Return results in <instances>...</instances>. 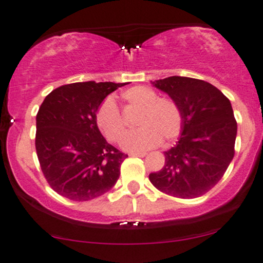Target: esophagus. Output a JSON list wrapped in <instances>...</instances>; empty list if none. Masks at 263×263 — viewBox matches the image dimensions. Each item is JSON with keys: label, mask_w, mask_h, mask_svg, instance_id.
<instances>
[{"label": "esophagus", "mask_w": 263, "mask_h": 263, "mask_svg": "<svg viewBox=\"0 0 263 263\" xmlns=\"http://www.w3.org/2000/svg\"><path fill=\"white\" fill-rule=\"evenodd\" d=\"M146 153H129V156H137V157H144Z\"/></svg>", "instance_id": "1"}]
</instances>
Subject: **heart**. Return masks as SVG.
I'll return each instance as SVG.
<instances>
[{
	"label": "heart",
	"mask_w": 263,
	"mask_h": 263,
	"mask_svg": "<svg viewBox=\"0 0 263 263\" xmlns=\"http://www.w3.org/2000/svg\"><path fill=\"white\" fill-rule=\"evenodd\" d=\"M122 102L139 108L136 125L141 126L127 135L122 142L126 150H145L168 144L180 135L183 128V111L177 101L171 97H157L148 86H132L121 92ZM97 127L109 142L118 143L126 134L124 118L113 100L107 99L97 108Z\"/></svg>",
	"instance_id": "b5f03b06"
}]
</instances>
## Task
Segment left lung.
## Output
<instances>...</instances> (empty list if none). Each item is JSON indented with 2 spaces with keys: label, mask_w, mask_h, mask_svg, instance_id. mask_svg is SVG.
Segmentation results:
<instances>
[{
  "label": "left lung",
  "mask_w": 263,
  "mask_h": 263,
  "mask_svg": "<svg viewBox=\"0 0 263 263\" xmlns=\"http://www.w3.org/2000/svg\"><path fill=\"white\" fill-rule=\"evenodd\" d=\"M152 84L179 104L183 128L176 146L164 152V166L150 173L157 190L196 198L215 186L234 156L237 121L230 100L211 83L168 77Z\"/></svg>",
  "instance_id": "obj_1"
}]
</instances>
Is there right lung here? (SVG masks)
I'll return each instance as SVG.
<instances>
[{"mask_svg": "<svg viewBox=\"0 0 263 263\" xmlns=\"http://www.w3.org/2000/svg\"><path fill=\"white\" fill-rule=\"evenodd\" d=\"M126 83L84 82L52 90L36 117V152L48 184L72 201L114 186L127 155L107 143L95 121L102 101Z\"/></svg>", "mask_w": 263, "mask_h": 263, "instance_id": "1", "label": "right lung"}]
</instances>
